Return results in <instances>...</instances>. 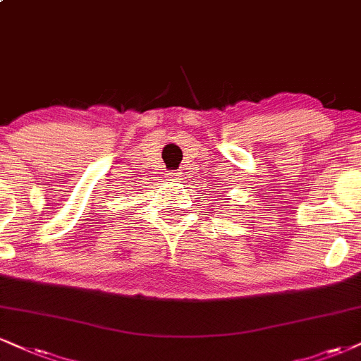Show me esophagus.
<instances>
[{"instance_id": "esophagus-1", "label": "esophagus", "mask_w": 361, "mask_h": 361, "mask_svg": "<svg viewBox=\"0 0 361 361\" xmlns=\"http://www.w3.org/2000/svg\"><path fill=\"white\" fill-rule=\"evenodd\" d=\"M168 178H169V180H173V181H178V180H181V173L171 171V173H168Z\"/></svg>"}]
</instances>
